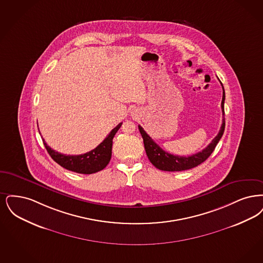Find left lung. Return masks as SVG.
Wrapping results in <instances>:
<instances>
[{
    "instance_id": "left-lung-1",
    "label": "left lung",
    "mask_w": 263,
    "mask_h": 263,
    "mask_svg": "<svg viewBox=\"0 0 263 263\" xmlns=\"http://www.w3.org/2000/svg\"><path fill=\"white\" fill-rule=\"evenodd\" d=\"M222 84V82H221ZM223 87V84H222ZM224 102H225V91L223 87V97H222V103H221V108H222V113H223V120H222V126L218 133L217 136L214 137V139L211 141V143L203 149L202 151L191 155V156H179V155H173L165 150L161 148L160 146L149 137L148 135L145 133V130L142 128V126H138V129L140 132V135L143 138V143H144V148L145 152L147 154L149 161L159 170L162 171L178 172L184 171L194 168L198 166L199 164L203 163L204 161L211 155V153L214 151L216 147L219 140L224 134L225 129V112H224Z\"/></svg>"
}]
</instances>
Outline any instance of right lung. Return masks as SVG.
Listing matches in <instances>:
<instances>
[{
    "label": "right lung",
    "instance_id": "add662e5",
    "mask_svg": "<svg viewBox=\"0 0 263 263\" xmlns=\"http://www.w3.org/2000/svg\"><path fill=\"white\" fill-rule=\"evenodd\" d=\"M121 126L122 123H120L118 126L114 127L108 135V137H106L96 148L80 155L62 154L51 148L46 143L44 139L43 143L52 159L57 162L63 168L79 174H93L96 172L101 171L109 164L112 156L113 138Z\"/></svg>",
    "mask_w": 263,
    "mask_h": 263
}]
</instances>
